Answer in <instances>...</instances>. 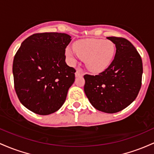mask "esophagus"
Instances as JSON below:
<instances>
[{
    "instance_id": "obj_1",
    "label": "esophagus",
    "mask_w": 154,
    "mask_h": 154,
    "mask_svg": "<svg viewBox=\"0 0 154 154\" xmlns=\"http://www.w3.org/2000/svg\"><path fill=\"white\" fill-rule=\"evenodd\" d=\"M83 75L82 72L80 70H79V69H78V70H76V72H75V76H76V77L81 76V75Z\"/></svg>"
}]
</instances>
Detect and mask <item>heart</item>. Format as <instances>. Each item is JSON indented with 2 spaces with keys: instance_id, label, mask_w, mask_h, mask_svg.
<instances>
[{
  "instance_id": "b5f03b06",
  "label": "heart",
  "mask_w": 154,
  "mask_h": 154,
  "mask_svg": "<svg viewBox=\"0 0 154 154\" xmlns=\"http://www.w3.org/2000/svg\"><path fill=\"white\" fill-rule=\"evenodd\" d=\"M74 51L66 50V55L72 63L76 57L85 60L86 66L91 72L105 70L113 62L116 53L115 44L110 41L87 38L78 41L73 46Z\"/></svg>"
}]
</instances>
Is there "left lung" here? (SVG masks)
<instances>
[{
	"mask_svg": "<svg viewBox=\"0 0 154 154\" xmlns=\"http://www.w3.org/2000/svg\"><path fill=\"white\" fill-rule=\"evenodd\" d=\"M116 45V54L108 68L98 75H84V91L94 108L114 113L137 97L142 84L143 62L135 47L121 37H107Z\"/></svg>",
	"mask_w": 154,
	"mask_h": 154,
	"instance_id": "8db88e82",
	"label": "left lung"
}]
</instances>
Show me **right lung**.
<instances>
[{"instance_id": "add662e5", "label": "right lung", "mask_w": 154, "mask_h": 154, "mask_svg": "<svg viewBox=\"0 0 154 154\" xmlns=\"http://www.w3.org/2000/svg\"><path fill=\"white\" fill-rule=\"evenodd\" d=\"M66 33L41 32L22 43L13 62L17 95L25 108L39 115L58 110L75 81V70L65 63Z\"/></svg>"}]
</instances>
